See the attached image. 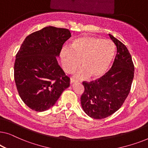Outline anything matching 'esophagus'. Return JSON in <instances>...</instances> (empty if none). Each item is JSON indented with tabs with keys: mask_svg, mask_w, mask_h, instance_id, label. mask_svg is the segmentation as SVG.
<instances>
[{
	"mask_svg": "<svg viewBox=\"0 0 148 148\" xmlns=\"http://www.w3.org/2000/svg\"><path fill=\"white\" fill-rule=\"evenodd\" d=\"M76 82V81L74 79H73V78H71V79H70V84H71V85H72V84H73L74 83H75Z\"/></svg>",
	"mask_w": 148,
	"mask_h": 148,
	"instance_id": "34e87169",
	"label": "esophagus"
}]
</instances>
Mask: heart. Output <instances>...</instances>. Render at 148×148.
Wrapping results in <instances>:
<instances>
[{
    "label": "heart",
    "instance_id": "b5f03b06",
    "mask_svg": "<svg viewBox=\"0 0 148 148\" xmlns=\"http://www.w3.org/2000/svg\"><path fill=\"white\" fill-rule=\"evenodd\" d=\"M114 53V45L112 42L92 36H83L75 40L71 48H62V66L65 72L71 73L79 65L81 60L82 67L75 73L74 76L78 79L88 76L98 78L110 67Z\"/></svg>",
    "mask_w": 148,
    "mask_h": 148
}]
</instances>
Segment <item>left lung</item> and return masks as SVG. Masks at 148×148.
I'll return each instance as SVG.
<instances>
[{"mask_svg": "<svg viewBox=\"0 0 148 148\" xmlns=\"http://www.w3.org/2000/svg\"><path fill=\"white\" fill-rule=\"evenodd\" d=\"M116 46L112 67L101 79L83 82L85 91L81 97L83 110L91 118H106L122 106L130 92L134 77V65L128 49L121 41L109 34Z\"/></svg>", "mask_w": 148, "mask_h": 148, "instance_id": "left-lung-1", "label": "left lung"}]
</instances>
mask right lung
I'll return each instance as SVG.
<instances>
[{
	"label": "right lung",
	"mask_w": 148,
	"mask_h": 148,
	"mask_svg": "<svg viewBox=\"0 0 148 148\" xmlns=\"http://www.w3.org/2000/svg\"><path fill=\"white\" fill-rule=\"evenodd\" d=\"M71 36L67 29L52 26L25 38L16 55L14 78L19 96L29 108L47 110L70 86L56 58Z\"/></svg>",
	"instance_id": "right-lung-1"
}]
</instances>
